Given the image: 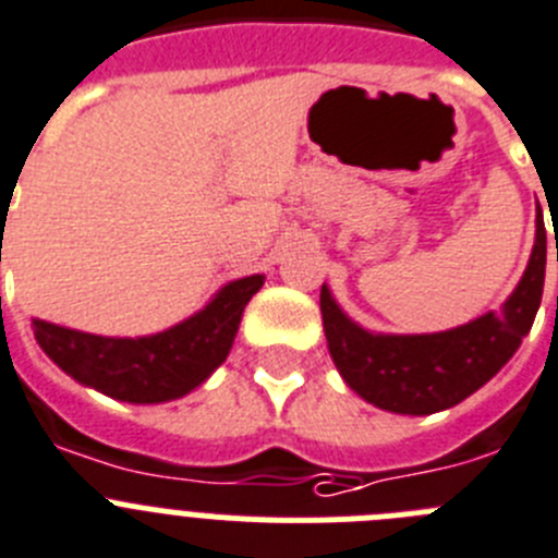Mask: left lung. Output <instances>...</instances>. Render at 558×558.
<instances>
[{"label": "left lung", "mask_w": 558, "mask_h": 558, "mask_svg": "<svg viewBox=\"0 0 558 558\" xmlns=\"http://www.w3.org/2000/svg\"><path fill=\"white\" fill-rule=\"evenodd\" d=\"M545 219L536 210V241L520 283L500 312L438 333H379L353 323L331 289H319L328 353L339 376L367 404L399 415H433L481 390L522 345L534 326L545 286ZM558 258V255H556Z\"/></svg>", "instance_id": "left-lung-1"}]
</instances>
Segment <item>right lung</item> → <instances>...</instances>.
<instances>
[{"instance_id": "1", "label": "right lung", "mask_w": 558, "mask_h": 558, "mask_svg": "<svg viewBox=\"0 0 558 558\" xmlns=\"http://www.w3.org/2000/svg\"><path fill=\"white\" fill-rule=\"evenodd\" d=\"M264 275L230 280L202 312L148 337H100L33 319L41 351L77 385L129 404H162L196 390L227 360L241 314Z\"/></svg>"}]
</instances>
